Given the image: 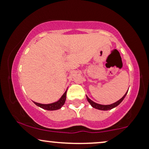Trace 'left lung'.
I'll return each mask as SVG.
<instances>
[{
    "label": "left lung",
    "mask_w": 149,
    "mask_h": 149,
    "mask_svg": "<svg viewBox=\"0 0 149 149\" xmlns=\"http://www.w3.org/2000/svg\"><path fill=\"white\" fill-rule=\"evenodd\" d=\"M128 90H129V89H128ZM128 90H127V92L125 93V95L120 98V99L118 100L116 102H115V103H113L112 104H110V105H100V104L96 103H95V102L92 101L90 98H89L88 97V96H86V98H87V100H88V101L89 102V103L91 105L92 107L95 108V109H99V110H103V111H107V110H110V109H113V108L117 107L118 105H120L121 102L124 100L125 96H126V95L127 94V92H128Z\"/></svg>",
    "instance_id": "left-lung-1"
}]
</instances>
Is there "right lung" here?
I'll return each mask as SVG.
<instances>
[{
    "label": "right lung",
    "mask_w": 149,
    "mask_h": 149,
    "mask_svg": "<svg viewBox=\"0 0 149 149\" xmlns=\"http://www.w3.org/2000/svg\"><path fill=\"white\" fill-rule=\"evenodd\" d=\"M67 90H65V92L63 93V94L61 96V97L59 98V100L55 102V103H49V104H42V103H36V102L33 101V103L36 104L37 106L38 107L42 108V109H46V110H49V111H53V110H57L59 109L61 107L64 105L65 102V99H66V92H67Z\"/></svg>",
    "instance_id": "obj_1"
}]
</instances>
